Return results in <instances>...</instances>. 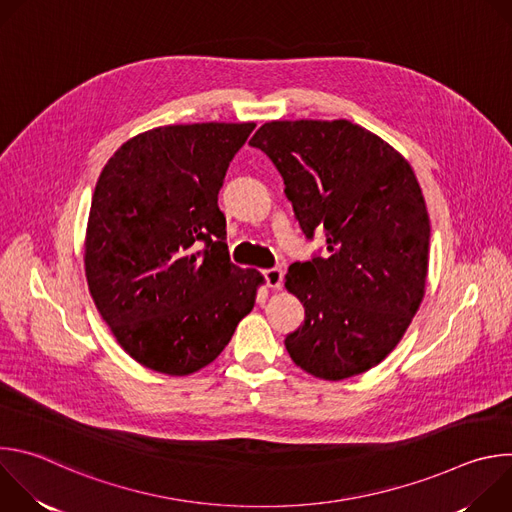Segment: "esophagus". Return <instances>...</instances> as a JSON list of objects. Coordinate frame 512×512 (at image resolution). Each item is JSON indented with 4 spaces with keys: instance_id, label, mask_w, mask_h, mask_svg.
Masks as SVG:
<instances>
[{
    "instance_id": "34e87169",
    "label": "esophagus",
    "mask_w": 512,
    "mask_h": 512,
    "mask_svg": "<svg viewBox=\"0 0 512 512\" xmlns=\"http://www.w3.org/2000/svg\"><path fill=\"white\" fill-rule=\"evenodd\" d=\"M263 277H265V281H267V285H269L271 289H279L281 283H283V271H281L279 267L265 269V271H263Z\"/></svg>"
}]
</instances>
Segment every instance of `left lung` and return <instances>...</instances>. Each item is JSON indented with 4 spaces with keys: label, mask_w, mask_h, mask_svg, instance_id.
I'll use <instances>...</instances> for the list:
<instances>
[{
    "label": "left lung",
    "mask_w": 512,
    "mask_h": 512,
    "mask_svg": "<svg viewBox=\"0 0 512 512\" xmlns=\"http://www.w3.org/2000/svg\"><path fill=\"white\" fill-rule=\"evenodd\" d=\"M249 145L281 174L306 239L326 233V253L285 275L306 308L285 336L291 360L326 381L377 367L425 294L431 229L411 166L346 119L271 121Z\"/></svg>",
    "instance_id": "8db88e82"
}]
</instances>
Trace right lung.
I'll return each instance as SVG.
<instances>
[{"label": "right lung", "instance_id": "1", "mask_svg": "<svg viewBox=\"0 0 512 512\" xmlns=\"http://www.w3.org/2000/svg\"><path fill=\"white\" fill-rule=\"evenodd\" d=\"M253 129L158 127L125 141L99 176L85 241L89 289L121 348L152 371L182 377L206 367L255 306L263 277L231 261L218 208Z\"/></svg>", "mask_w": 512, "mask_h": 512}]
</instances>
